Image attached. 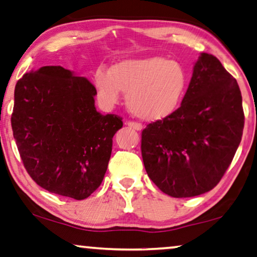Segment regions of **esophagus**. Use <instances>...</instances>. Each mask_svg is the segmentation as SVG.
<instances>
[{
	"mask_svg": "<svg viewBox=\"0 0 257 257\" xmlns=\"http://www.w3.org/2000/svg\"><path fill=\"white\" fill-rule=\"evenodd\" d=\"M127 125L130 128L137 130V132H141V130L143 129V125H142L141 123H137V122H133V121H128Z\"/></svg>",
	"mask_w": 257,
	"mask_h": 257,
	"instance_id": "esophagus-1",
	"label": "esophagus"
}]
</instances>
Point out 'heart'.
<instances>
[{
    "label": "heart",
    "instance_id": "heart-1",
    "mask_svg": "<svg viewBox=\"0 0 257 257\" xmlns=\"http://www.w3.org/2000/svg\"><path fill=\"white\" fill-rule=\"evenodd\" d=\"M93 82L106 107L115 106L125 94L129 112L144 121H159L177 109L186 89V72L179 63L162 56L127 59L108 71L98 69Z\"/></svg>",
    "mask_w": 257,
    "mask_h": 257
}]
</instances>
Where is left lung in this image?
<instances>
[{
	"label": "left lung",
	"mask_w": 257,
	"mask_h": 257,
	"mask_svg": "<svg viewBox=\"0 0 257 257\" xmlns=\"http://www.w3.org/2000/svg\"><path fill=\"white\" fill-rule=\"evenodd\" d=\"M244 124L235 78L216 56L201 53L181 106L142 132L145 171L172 197L217 186L238 149Z\"/></svg>",
	"instance_id": "1"
}]
</instances>
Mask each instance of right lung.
<instances>
[{
	"label": "right lung",
	"mask_w": 257,
	"mask_h": 257,
	"mask_svg": "<svg viewBox=\"0 0 257 257\" xmlns=\"http://www.w3.org/2000/svg\"><path fill=\"white\" fill-rule=\"evenodd\" d=\"M97 90L60 66L31 70L15 87L14 137L30 177L49 193L84 200L100 186L122 128L97 112Z\"/></svg>",
	"instance_id": "1"
}]
</instances>
